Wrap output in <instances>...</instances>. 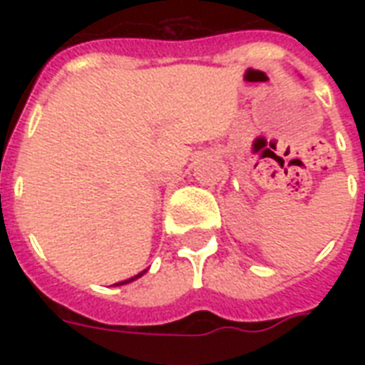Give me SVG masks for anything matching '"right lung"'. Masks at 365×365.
<instances>
[{
    "instance_id": "1",
    "label": "right lung",
    "mask_w": 365,
    "mask_h": 365,
    "mask_svg": "<svg viewBox=\"0 0 365 365\" xmlns=\"http://www.w3.org/2000/svg\"><path fill=\"white\" fill-rule=\"evenodd\" d=\"M145 271H148V269H145ZM145 271L138 272V274H134V277H132V278H126V280H123V282H117V284H113V286H125V284H130V282H134V280H138V278H140V277H143V274H145Z\"/></svg>"
}]
</instances>
